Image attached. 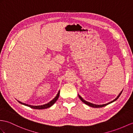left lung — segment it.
Here are the masks:
<instances>
[{
  "mask_svg": "<svg viewBox=\"0 0 133 133\" xmlns=\"http://www.w3.org/2000/svg\"><path fill=\"white\" fill-rule=\"evenodd\" d=\"M122 92V91H121L120 93H119V94L118 95V96L117 97V98H116L115 100H113V101H112V102H109V103H107V104H102V105H96V104H92V103H89V102H88L86 101V100H83V99L81 98V96L78 95V96H79V99H81V101H82V102H83V103H85V104H86V105H89V106H90V107H93V108H101V107H104V106L107 105L108 104H110V103H112V102H113L116 101V100H117V99L119 98V96H120V95L121 94Z\"/></svg>",
  "mask_w": 133,
  "mask_h": 133,
  "instance_id": "8db88e82",
  "label": "left lung"
}]
</instances>
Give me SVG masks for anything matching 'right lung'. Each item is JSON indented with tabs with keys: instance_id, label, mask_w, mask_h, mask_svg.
<instances>
[{
	"instance_id": "add662e5",
	"label": "right lung",
	"mask_w": 133,
	"mask_h": 133,
	"mask_svg": "<svg viewBox=\"0 0 133 133\" xmlns=\"http://www.w3.org/2000/svg\"><path fill=\"white\" fill-rule=\"evenodd\" d=\"M59 95H60V91H59V92L57 93V95L56 96L55 98L52 100H51V102H50L49 103H48L47 104L42 105L33 106V105H28V104H25V103H21V102H19V101H18V102L19 103H21V104H23V105H26V106L29 107H30V108H31L37 109H46V108H49V107H51L52 105L54 104V103L56 102V101L57 100V99L59 98Z\"/></svg>"
}]
</instances>
